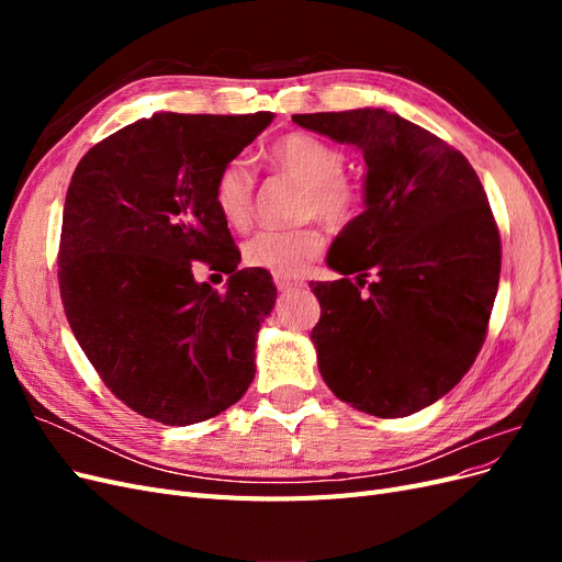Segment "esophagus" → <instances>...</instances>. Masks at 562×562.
<instances>
[{
    "mask_svg": "<svg viewBox=\"0 0 562 562\" xmlns=\"http://www.w3.org/2000/svg\"><path fill=\"white\" fill-rule=\"evenodd\" d=\"M274 283L281 293L285 291H293V288H300L302 281H295V279H285V277H274Z\"/></svg>",
    "mask_w": 562,
    "mask_h": 562,
    "instance_id": "obj_1",
    "label": "esophagus"
}]
</instances>
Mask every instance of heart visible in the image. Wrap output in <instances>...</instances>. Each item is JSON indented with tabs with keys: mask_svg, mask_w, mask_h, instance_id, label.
<instances>
[{
	"mask_svg": "<svg viewBox=\"0 0 562 562\" xmlns=\"http://www.w3.org/2000/svg\"><path fill=\"white\" fill-rule=\"evenodd\" d=\"M269 161L281 173L302 182L300 217H318L330 227H345L361 209V190L347 178L345 151L312 133H288L269 147ZM255 176L246 159H232L213 182V201L220 217L234 229L248 227L252 217ZM323 250L316 225L297 229H262L244 244V262L271 271L274 277H297Z\"/></svg>",
	"mask_w": 562,
	"mask_h": 562,
	"instance_id": "b5f03b06",
	"label": "heart"
}]
</instances>
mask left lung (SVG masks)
<instances>
[{"mask_svg":"<svg viewBox=\"0 0 562 562\" xmlns=\"http://www.w3.org/2000/svg\"><path fill=\"white\" fill-rule=\"evenodd\" d=\"M293 122L356 145L368 166L366 211L328 252L342 279L310 283L318 370L356 411L407 417L446 396L485 342L502 269L487 194L462 151L398 114L363 108Z\"/></svg>","mask_w":562,"mask_h":562,"instance_id":"8db88e82","label":"left lung"}]
</instances>
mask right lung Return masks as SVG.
Segmentation results:
<instances>
[{"label":"right lung","instance_id":"add662e5","mask_svg":"<svg viewBox=\"0 0 562 562\" xmlns=\"http://www.w3.org/2000/svg\"><path fill=\"white\" fill-rule=\"evenodd\" d=\"M271 119L159 112L75 168L58 248L65 316L100 380L147 419H211L255 378L277 285L265 269H239L213 182ZM196 261L231 274L225 294L193 279Z\"/></svg>","mask_w":562,"mask_h":562}]
</instances>
